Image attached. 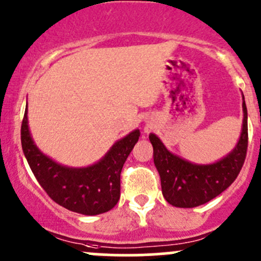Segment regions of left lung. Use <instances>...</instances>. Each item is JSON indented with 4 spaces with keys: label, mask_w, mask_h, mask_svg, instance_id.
<instances>
[{
    "label": "left lung",
    "mask_w": 261,
    "mask_h": 261,
    "mask_svg": "<svg viewBox=\"0 0 261 261\" xmlns=\"http://www.w3.org/2000/svg\"><path fill=\"white\" fill-rule=\"evenodd\" d=\"M243 129L238 144L213 164H194L170 153L155 134H150L153 158L161 175L165 200L178 208H194L223 193L242 170L248 149V111L243 96Z\"/></svg>",
    "instance_id": "1"
}]
</instances>
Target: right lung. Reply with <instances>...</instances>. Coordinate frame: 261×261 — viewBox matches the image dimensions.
<instances>
[{
    "instance_id": "add662e5",
    "label": "right lung",
    "mask_w": 261,
    "mask_h": 261,
    "mask_svg": "<svg viewBox=\"0 0 261 261\" xmlns=\"http://www.w3.org/2000/svg\"><path fill=\"white\" fill-rule=\"evenodd\" d=\"M139 129L119 139L96 164L86 168L61 165L44 155L29 129L27 107L21 127V143L36 179L52 200L71 212L97 215L108 212L120 197V172L138 142Z\"/></svg>"
}]
</instances>
